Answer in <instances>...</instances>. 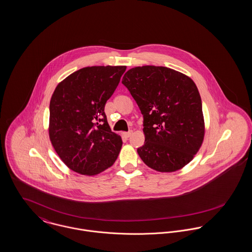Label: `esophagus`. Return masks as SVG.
<instances>
[{
	"mask_svg": "<svg viewBox=\"0 0 252 252\" xmlns=\"http://www.w3.org/2000/svg\"><path fill=\"white\" fill-rule=\"evenodd\" d=\"M133 133V131L132 130H129V131H127V132H125L124 133V136L126 137V138H128V137H130V135Z\"/></svg>",
	"mask_w": 252,
	"mask_h": 252,
	"instance_id": "34e87169",
	"label": "esophagus"
}]
</instances>
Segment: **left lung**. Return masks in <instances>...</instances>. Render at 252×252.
<instances>
[{
  "mask_svg": "<svg viewBox=\"0 0 252 252\" xmlns=\"http://www.w3.org/2000/svg\"><path fill=\"white\" fill-rule=\"evenodd\" d=\"M143 115L145 143L137 149L143 162L158 172L187 165L204 137L199 92L194 81L173 69L142 66L122 80Z\"/></svg>",
  "mask_w": 252,
  "mask_h": 252,
  "instance_id": "8db88e82",
  "label": "left lung"
}]
</instances>
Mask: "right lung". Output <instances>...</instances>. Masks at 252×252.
<instances>
[{
	"instance_id": "1",
	"label": "right lung",
	"mask_w": 252,
	"mask_h": 252,
	"mask_svg": "<svg viewBox=\"0 0 252 252\" xmlns=\"http://www.w3.org/2000/svg\"><path fill=\"white\" fill-rule=\"evenodd\" d=\"M126 66L79 69L61 81L50 101V139L61 160L78 174L111 167L123 145L104 113Z\"/></svg>"
}]
</instances>
